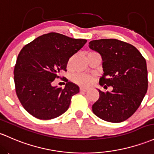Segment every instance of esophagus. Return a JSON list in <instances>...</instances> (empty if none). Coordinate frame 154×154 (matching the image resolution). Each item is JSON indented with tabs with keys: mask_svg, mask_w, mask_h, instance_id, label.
<instances>
[{
	"mask_svg": "<svg viewBox=\"0 0 154 154\" xmlns=\"http://www.w3.org/2000/svg\"><path fill=\"white\" fill-rule=\"evenodd\" d=\"M89 88H84V87H81L80 88V91H82V92H86L87 91H88Z\"/></svg>",
	"mask_w": 154,
	"mask_h": 154,
	"instance_id": "esophagus-1",
	"label": "esophagus"
}]
</instances>
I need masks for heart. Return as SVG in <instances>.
I'll return each mask as SVG.
<instances>
[{
	"instance_id": "b5f03b06",
	"label": "heart",
	"mask_w": 154,
	"mask_h": 154,
	"mask_svg": "<svg viewBox=\"0 0 154 154\" xmlns=\"http://www.w3.org/2000/svg\"><path fill=\"white\" fill-rule=\"evenodd\" d=\"M71 60H72V58L69 60V64H70ZM74 80H75L76 82H79V83L80 84H82V85H88V84H89L91 82V80H92V79H91V76L88 75V74H80L75 76Z\"/></svg>"
}]
</instances>
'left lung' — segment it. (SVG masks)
Returning a JSON list of instances; mask_svg holds the SVG:
<instances>
[{
    "label": "left lung",
    "instance_id": "8db88e82",
    "mask_svg": "<svg viewBox=\"0 0 154 154\" xmlns=\"http://www.w3.org/2000/svg\"><path fill=\"white\" fill-rule=\"evenodd\" d=\"M89 47L102 58L104 73L99 85L112 91H99V98L93 104V112L104 121L119 123L131 117L141 104L148 90L146 61L133 45L116 38L89 42Z\"/></svg>",
    "mask_w": 154,
    "mask_h": 154
}]
</instances>
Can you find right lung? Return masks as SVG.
<instances>
[{"label": "right lung", "instance_id": "1", "mask_svg": "<svg viewBox=\"0 0 154 154\" xmlns=\"http://www.w3.org/2000/svg\"><path fill=\"white\" fill-rule=\"evenodd\" d=\"M86 39H76L58 33L44 34L25 45L14 69L16 94L25 110L33 117L50 120L61 116L72 97L80 92L78 85L63 79L65 88L52 82L66 72L69 59L80 50Z\"/></svg>", "mask_w": 154, "mask_h": 154}]
</instances>
